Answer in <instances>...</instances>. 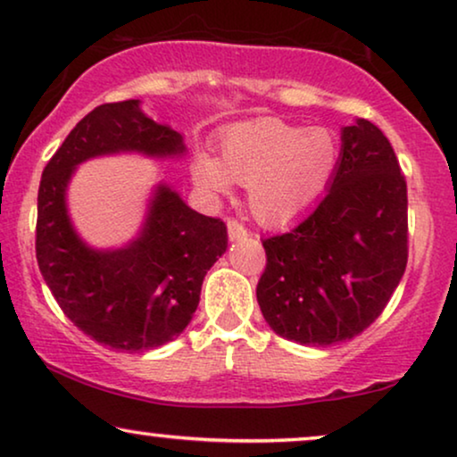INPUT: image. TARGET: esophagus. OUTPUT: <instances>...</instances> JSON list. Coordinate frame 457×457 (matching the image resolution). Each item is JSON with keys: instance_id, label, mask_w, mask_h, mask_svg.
Listing matches in <instances>:
<instances>
[{"instance_id": "esophagus-1", "label": "esophagus", "mask_w": 457, "mask_h": 457, "mask_svg": "<svg viewBox=\"0 0 457 457\" xmlns=\"http://www.w3.org/2000/svg\"><path fill=\"white\" fill-rule=\"evenodd\" d=\"M228 236L229 240H242V237L248 236V229L236 220H228Z\"/></svg>"}]
</instances>
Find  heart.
Here are the masks:
<instances>
[{"mask_svg": "<svg viewBox=\"0 0 457 457\" xmlns=\"http://www.w3.org/2000/svg\"><path fill=\"white\" fill-rule=\"evenodd\" d=\"M221 159L198 153L192 178L213 196L248 186L253 215L281 226L319 201L337 167V143L327 128H304L278 118L237 124L223 134Z\"/></svg>", "mask_w": 457, "mask_h": 457, "instance_id": "obj_1", "label": "heart"}]
</instances>
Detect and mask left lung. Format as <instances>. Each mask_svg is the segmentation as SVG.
Segmentation results:
<instances>
[{
	"instance_id": "8db88e82",
	"label": "left lung",
	"mask_w": 457,
	"mask_h": 457,
	"mask_svg": "<svg viewBox=\"0 0 457 457\" xmlns=\"http://www.w3.org/2000/svg\"><path fill=\"white\" fill-rule=\"evenodd\" d=\"M262 248L256 300L278 336L331 345L375 323L408 262L406 178L387 137L362 118L342 128L323 201Z\"/></svg>"
}]
</instances>
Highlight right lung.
Here are the masks:
<instances>
[{
    "label": "right lung",
    "instance_id": "obj_1",
    "mask_svg": "<svg viewBox=\"0 0 457 457\" xmlns=\"http://www.w3.org/2000/svg\"><path fill=\"white\" fill-rule=\"evenodd\" d=\"M184 155L182 134L146 118L138 99L87 113L45 165L37 198V262L63 314L118 352L159 348L190 323L204 275L226 253V223L192 211L159 184L137 240L95 250L70 221L66 188L76 165L113 153Z\"/></svg>",
    "mask_w": 457,
    "mask_h": 457
}]
</instances>
